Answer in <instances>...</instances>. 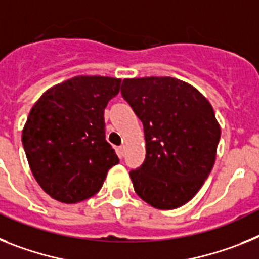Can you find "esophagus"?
<instances>
[{
	"label": "esophagus",
	"instance_id": "1",
	"mask_svg": "<svg viewBox=\"0 0 259 259\" xmlns=\"http://www.w3.org/2000/svg\"><path fill=\"white\" fill-rule=\"evenodd\" d=\"M125 151H126V147H125V146H120V147H118V155H120V157H123Z\"/></svg>",
	"mask_w": 259,
	"mask_h": 259
}]
</instances>
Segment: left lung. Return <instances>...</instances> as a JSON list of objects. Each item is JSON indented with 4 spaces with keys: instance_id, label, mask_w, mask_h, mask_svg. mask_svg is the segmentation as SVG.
Masks as SVG:
<instances>
[{
    "instance_id": "8db88e82",
    "label": "left lung",
    "mask_w": 259,
    "mask_h": 259,
    "mask_svg": "<svg viewBox=\"0 0 259 259\" xmlns=\"http://www.w3.org/2000/svg\"><path fill=\"white\" fill-rule=\"evenodd\" d=\"M121 94L145 129V163L130 170L134 190L157 210L181 207L215 164L220 125L212 105L172 76L126 78Z\"/></svg>"
}]
</instances>
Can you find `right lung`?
Returning <instances> with one entry per match:
<instances>
[{"label":"right lung","mask_w":259,"mask_h":259,"mask_svg":"<svg viewBox=\"0 0 259 259\" xmlns=\"http://www.w3.org/2000/svg\"><path fill=\"white\" fill-rule=\"evenodd\" d=\"M120 89V78L76 75L33 104L22 143L33 177L56 201L78 203L94 197L120 161L104 130V109Z\"/></svg>","instance_id":"add662e5"}]
</instances>
